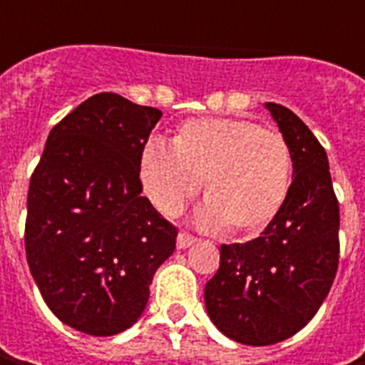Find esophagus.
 <instances>
[{
    "mask_svg": "<svg viewBox=\"0 0 365 365\" xmlns=\"http://www.w3.org/2000/svg\"><path fill=\"white\" fill-rule=\"evenodd\" d=\"M195 242H197V240H195L190 233L180 232L178 233V237H176V247H178V250H187V247H190Z\"/></svg>",
    "mask_w": 365,
    "mask_h": 365,
    "instance_id": "esophagus-1",
    "label": "esophagus"
}]
</instances>
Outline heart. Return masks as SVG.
I'll list each match as a JSON object with an SVG mask.
<instances>
[{"mask_svg":"<svg viewBox=\"0 0 365 365\" xmlns=\"http://www.w3.org/2000/svg\"><path fill=\"white\" fill-rule=\"evenodd\" d=\"M292 154L284 135L237 118L182 123L170 140L150 142L140 158V180L152 205L175 217L203 180L201 221L232 232H258L287 201Z\"/></svg>","mask_w":365,"mask_h":365,"instance_id":"obj_1","label":"heart"}]
</instances>
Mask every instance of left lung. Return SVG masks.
<instances>
[{"instance_id":"8db88e82","label":"left lung","mask_w":365,"mask_h":365,"mask_svg":"<svg viewBox=\"0 0 365 365\" xmlns=\"http://www.w3.org/2000/svg\"><path fill=\"white\" fill-rule=\"evenodd\" d=\"M292 154L282 209L259 237L223 244L205 307L223 335L244 345L292 337L329 294L339 264V203L327 152L288 107L266 103Z\"/></svg>"}]
</instances>
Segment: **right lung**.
<instances>
[{
  "instance_id": "obj_1",
  "label": "right lung",
  "mask_w": 365,
  "mask_h": 365,
  "mask_svg": "<svg viewBox=\"0 0 365 365\" xmlns=\"http://www.w3.org/2000/svg\"><path fill=\"white\" fill-rule=\"evenodd\" d=\"M160 118L115 93L93 95L50 130L30 178L28 266L50 311L81 333L130 329L175 252L176 227L140 195V158Z\"/></svg>"
}]
</instances>
